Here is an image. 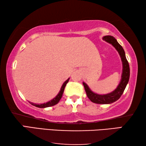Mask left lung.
<instances>
[{"mask_svg": "<svg viewBox=\"0 0 146 146\" xmlns=\"http://www.w3.org/2000/svg\"><path fill=\"white\" fill-rule=\"evenodd\" d=\"M103 40L114 46L120 56L123 65L122 79H121L120 82L115 91H113V92L110 93L103 95H98V94L92 92L86 83L83 82V85L86 92V95H87L88 97L90 98L91 102L96 104H111L120 98L125 87H126L128 82H129L130 70L129 63H128L126 57H125L124 50H123L122 47L120 45L119 43L118 42L117 40L113 36L110 35L104 36Z\"/></svg>", "mask_w": 146, "mask_h": 146, "instance_id": "8db88e82", "label": "left lung"}]
</instances>
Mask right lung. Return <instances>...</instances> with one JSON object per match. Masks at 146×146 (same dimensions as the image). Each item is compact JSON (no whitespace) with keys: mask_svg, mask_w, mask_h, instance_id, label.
<instances>
[{"mask_svg":"<svg viewBox=\"0 0 146 146\" xmlns=\"http://www.w3.org/2000/svg\"><path fill=\"white\" fill-rule=\"evenodd\" d=\"M69 78L67 80L65 81V82H64V84L62 86L61 89H60V92L58 93V94L56 96V97L52 99L50 101H49V102H46V103H44V104H33V103H31L30 102L32 105L35 106V107H37V108H48V107H51V106H55L56 105V104H58L59 101H60V98L62 97V95H63V93H64V88H65L66 84H67V83L69 81Z\"/></svg>","mask_w":146,"mask_h":146,"instance_id":"1","label":"right lung"}]
</instances>
